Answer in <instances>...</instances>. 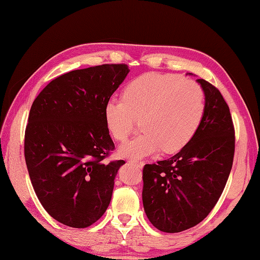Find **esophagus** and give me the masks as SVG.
I'll return each instance as SVG.
<instances>
[{"mask_svg": "<svg viewBox=\"0 0 260 260\" xmlns=\"http://www.w3.org/2000/svg\"><path fill=\"white\" fill-rule=\"evenodd\" d=\"M129 162L135 164V165H137V167H139L140 169H142L143 167H144V162H143V161H139V159H131Z\"/></svg>", "mask_w": 260, "mask_h": 260, "instance_id": "1", "label": "esophagus"}]
</instances>
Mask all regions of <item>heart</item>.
Listing matches in <instances>:
<instances>
[{
    "instance_id": "heart-1",
    "label": "heart",
    "mask_w": 260,
    "mask_h": 260,
    "mask_svg": "<svg viewBox=\"0 0 260 260\" xmlns=\"http://www.w3.org/2000/svg\"><path fill=\"white\" fill-rule=\"evenodd\" d=\"M206 112L202 87L193 80L170 74L142 75L126 85L123 98L107 101L104 116L109 133L124 142L140 119L142 133L119 152L139 159L162 148L181 150L196 135Z\"/></svg>"
}]
</instances>
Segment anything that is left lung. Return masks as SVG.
I'll return each mask as SVG.
<instances>
[{
    "label": "left lung",
    "mask_w": 260,
    "mask_h": 260,
    "mask_svg": "<svg viewBox=\"0 0 260 260\" xmlns=\"http://www.w3.org/2000/svg\"><path fill=\"white\" fill-rule=\"evenodd\" d=\"M197 81L206 96V112L196 135L174 156L143 169V206L163 233L200 223L218 202L233 168L235 128L228 105L210 82Z\"/></svg>",
    "instance_id": "1"
}]
</instances>
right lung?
I'll list each match as a JSON object with an SVG mask.
<instances>
[{
    "label": "right lung",
    "mask_w": 260,
    "mask_h": 260,
    "mask_svg": "<svg viewBox=\"0 0 260 260\" xmlns=\"http://www.w3.org/2000/svg\"><path fill=\"white\" fill-rule=\"evenodd\" d=\"M128 73L124 63L73 70L49 82L31 106L24 136L31 183L46 211L68 227H89L112 200L125 162H104L115 148L104 107Z\"/></svg>",
    "instance_id": "obj_1"
}]
</instances>
